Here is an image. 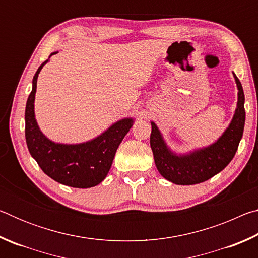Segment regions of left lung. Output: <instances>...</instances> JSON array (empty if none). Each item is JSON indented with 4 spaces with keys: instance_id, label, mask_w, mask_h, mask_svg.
Instances as JSON below:
<instances>
[{
    "instance_id": "left-lung-1",
    "label": "left lung",
    "mask_w": 258,
    "mask_h": 258,
    "mask_svg": "<svg viewBox=\"0 0 258 258\" xmlns=\"http://www.w3.org/2000/svg\"><path fill=\"white\" fill-rule=\"evenodd\" d=\"M233 76L238 87L237 109L228 128L211 146L177 155L167 147L157 125L151 121V150L156 167L166 180L180 185L198 184L223 171L233 159L242 138L246 119L242 85L234 73Z\"/></svg>"
}]
</instances>
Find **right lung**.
<instances>
[{
    "instance_id": "right-lung-1",
    "label": "right lung",
    "mask_w": 258,
    "mask_h": 258,
    "mask_svg": "<svg viewBox=\"0 0 258 258\" xmlns=\"http://www.w3.org/2000/svg\"><path fill=\"white\" fill-rule=\"evenodd\" d=\"M56 53L58 52H53L51 55ZM49 59L38 67L34 75L33 89L26 103L25 137L28 150L42 171L52 180L81 189L95 186L106 178L117 148L132 127L134 120L120 119L99 137L77 145L55 143L47 139L35 119L34 101L38 74Z\"/></svg>"
}]
</instances>
